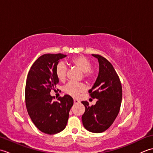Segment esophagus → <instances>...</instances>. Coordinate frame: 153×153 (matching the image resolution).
I'll list each match as a JSON object with an SVG mask.
<instances>
[{
  "label": "esophagus",
  "instance_id": "esophagus-1",
  "mask_svg": "<svg viewBox=\"0 0 153 153\" xmlns=\"http://www.w3.org/2000/svg\"><path fill=\"white\" fill-rule=\"evenodd\" d=\"M74 104H78V103H79L80 102L78 100H77V99H74Z\"/></svg>",
  "mask_w": 153,
  "mask_h": 153
}]
</instances>
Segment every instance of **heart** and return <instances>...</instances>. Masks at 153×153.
I'll return each instance as SVG.
<instances>
[{
	"label": "heart",
	"mask_w": 153,
	"mask_h": 153,
	"mask_svg": "<svg viewBox=\"0 0 153 153\" xmlns=\"http://www.w3.org/2000/svg\"><path fill=\"white\" fill-rule=\"evenodd\" d=\"M71 63L82 71L84 79L87 82H89L93 79L94 74L91 71L92 64L87 58L83 56H76L71 60ZM66 74L67 67L66 64L62 62L58 63L55 69V74L57 79L60 82H64L66 79ZM63 90L68 95L77 97L81 93L85 91V87L83 83L69 82L64 87Z\"/></svg>",
	"instance_id": "b5f03b06"
}]
</instances>
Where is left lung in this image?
Here are the masks:
<instances>
[{
	"instance_id": "1",
	"label": "left lung",
	"mask_w": 153,
	"mask_h": 153,
	"mask_svg": "<svg viewBox=\"0 0 153 153\" xmlns=\"http://www.w3.org/2000/svg\"><path fill=\"white\" fill-rule=\"evenodd\" d=\"M98 59L99 71L93 87L89 91L95 105L82 101L85 110L82 119L85 128L93 133H102L109 128L118 116L122 99V88L119 77L112 64L99 54H92Z\"/></svg>"
}]
</instances>
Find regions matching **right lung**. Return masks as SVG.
<instances>
[{
  "label": "right lung",
  "mask_w": 153,
  "mask_h": 153,
  "mask_svg": "<svg viewBox=\"0 0 153 153\" xmlns=\"http://www.w3.org/2000/svg\"><path fill=\"white\" fill-rule=\"evenodd\" d=\"M66 56L61 53L42 55L32 65L27 77L25 97L28 114L35 126L47 134H56L66 128L74 104L70 95L53 101L50 94L59 82L55 69Z\"/></svg>",
  "instance_id": "obj_1"
}]
</instances>
